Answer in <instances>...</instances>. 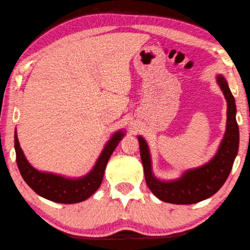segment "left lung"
I'll return each instance as SVG.
<instances>
[{"label":"left lung","instance_id":"obj_1","mask_svg":"<svg viewBox=\"0 0 250 250\" xmlns=\"http://www.w3.org/2000/svg\"><path fill=\"white\" fill-rule=\"evenodd\" d=\"M217 83L228 102V124L219 151L208 164L188 170L178 180L161 181L152 175L146 142L143 138H138L145 181L149 190L162 201L174 204H192L206 200L219 191L232 170L239 144L238 125L235 117V99L223 76H217Z\"/></svg>","mask_w":250,"mask_h":250}]
</instances>
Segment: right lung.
I'll list each match as a JSON object with an SVG mask.
<instances>
[{"label": "right lung", "mask_w": 250, "mask_h": 250, "mask_svg": "<svg viewBox=\"0 0 250 250\" xmlns=\"http://www.w3.org/2000/svg\"><path fill=\"white\" fill-rule=\"evenodd\" d=\"M122 137L124 133L121 131L112 135L99 156L96 165L87 176L80 179H66L61 176L35 169L25 158L15 132V152L18 169L26 184L36 193L50 201L65 204L84 201L101 186L108 160Z\"/></svg>", "instance_id": "right-lung-1"}]
</instances>
